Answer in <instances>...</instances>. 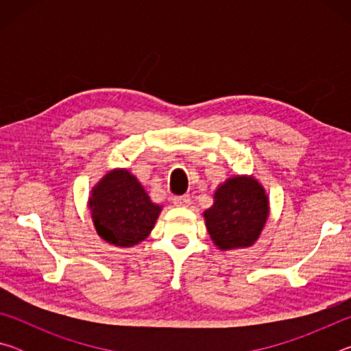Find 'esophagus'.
I'll list each match as a JSON object with an SVG mask.
<instances>
[{
	"mask_svg": "<svg viewBox=\"0 0 351 351\" xmlns=\"http://www.w3.org/2000/svg\"><path fill=\"white\" fill-rule=\"evenodd\" d=\"M173 203L180 207H187L190 204L189 195H180V197H173Z\"/></svg>",
	"mask_w": 351,
	"mask_h": 351,
	"instance_id": "obj_1",
	"label": "esophagus"
}]
</instances>
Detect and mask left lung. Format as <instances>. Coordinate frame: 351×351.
<instances>
[{"label":"left lung","mask_w":351,"mask_h":351,"mask_svg":"<svg viewBox=\"0 0 351 351\" xmlns=\"http://www.w3.org/2000/svg\"><path fill=\"white\" fill-rule=\"evenodd\" d=\"M268 217V198L254 178L237 176L215 192V204L204 212L207 230L219 249L254 245Z\"/></svg>","instance_id":"left-lung-1"}]
</instances>
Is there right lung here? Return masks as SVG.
Returning a JSON list of instances; mask_svg holds the SVG:
<instances>
[{
	"mask_svg": "<svg viewBox=\"0 0 351 351\" xmlns=\"http://www.w3.org/2000/svg\"><path fill=\"white\" fill-rule=\"evenodd\" d=\"M90 207L97 234L110 245L121 247L147 239L161 212L127 170L106 175L93 190Z\"/></svg>",
	"mask_w": 351,
	"mask_h": 351,
	"instance_id": "right-lung-1",
	"label": "right lung"
}]
</instances>
